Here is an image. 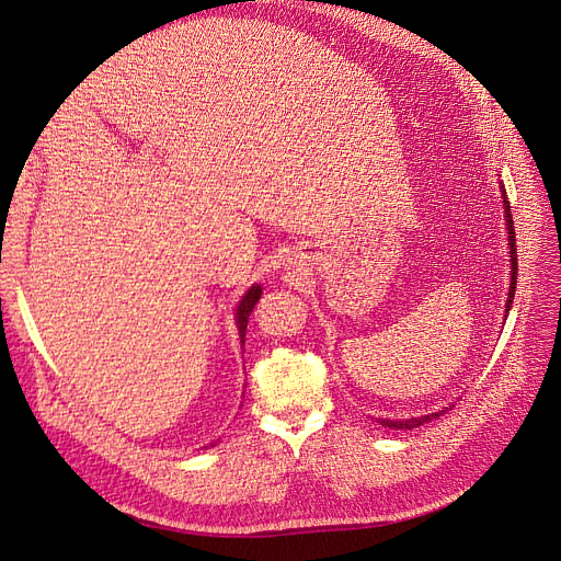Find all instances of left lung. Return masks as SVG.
<instances>
[{
    "instance_id": "1",
    "label": "left lung",
    "mask_w": 561,
    "mask_h": 561,
    "mask_svg": "<svg viewBox=\"0 0 561 561\" xmlns=\"http://www.w3.org/2000/svg\"><path fill=\"white\" fill-rule=\"evenodd\" d=\"M502 199H504V216H506V226H508V245H511V285H508V299H506V310L511 308L513 304V295H515V283H518V255H515V230H513V216H511V205H508V197H506V191L502 188ZM442 412H435V414H425V416H416V419H405V421H391V419H379V423L387 425V428H405V431H412V428H419V425L428 423L437 416H442Z\"/></svg>"
}]
</instances>
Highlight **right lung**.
<instances>
[{"mask_svg":"<svg viewBox=\"0 0 561 561\" xmlns=\"http://www.w3.org/2000/svg\"><path fill=\"white\" fill-rule=\"evenodd\" d=\"M262 295V287L260 285H253L249 293L243 295V299L239 301L237 306V329H239V335H241V345H243V335H245V327H249V316L253 312L257 299Z\"/></svg>","mask_w":561,"mask_h":561,"instance_id":"right-lung-1","label":"right lung"}]
</instances>
